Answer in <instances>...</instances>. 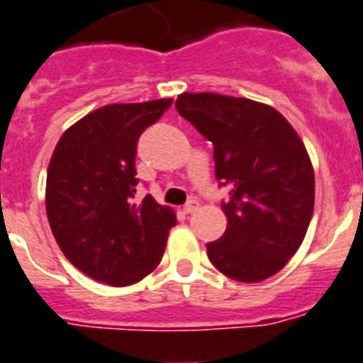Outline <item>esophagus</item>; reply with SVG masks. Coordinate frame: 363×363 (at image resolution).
Masks as SVG:
<instances>
[{
    "instance_id": "esophagus-1",
    "label": "esophagus",
    "mask_w": 363,
    "mask_h": 363,
    "mask_svg": "<svg viewBox=\"0 0 363 363\" xmlns=\"http://www.w3.org/2000/svg\"><path fill=\"white\" fill-rule=\"evenodd\" d=\"M196 209H198L196 200H189V202L185 203V207H184V213H185V215H191V213H194Z\"/></svg>"
}]
</instances>
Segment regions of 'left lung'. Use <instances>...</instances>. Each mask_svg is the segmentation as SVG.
<instances>
[{
    "label": "left lung",
    "instance_id": "obj_1",
    "mask_svg": "<svg viewBox=\"0 0 363 363\" xmlns=\"http://www.w3.org/2000/svg\"><path fill=\"white\" fill-rule=\"evenodd\" d=\"M176 110L211 141L215 176L229 189L228 228L207 242L216 270L240 283L277 274L299 250L314 213V169L277 110L218 93H182Z\"/></svg>",
    "mask_w": 363,
    "mask_h": 363
}]
</instances>
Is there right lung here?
<instances>
[{
	"instance_id": "obj_1",
	"label": "right lung",
	"mask_w": 363,
	"mask_h": 363,
	"mask_svg": "<svg viewBox=\"0 0 363 363\" xmlns=\"http://www.w3.org/2000/svg\"><path fill=\"white\" fill-rule=\"evenodd\" d=\"M172 99L108 104L67 128L52 152L45 209L62 253L88 277L130 286L161 262L172 209L150 196L135 203V154L145 130Z\"/></svg>"
}]
</instances>
